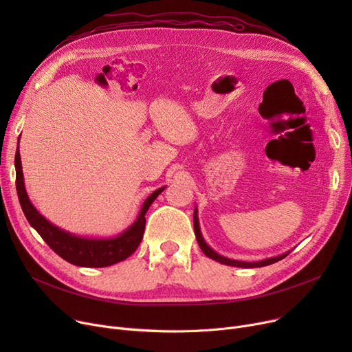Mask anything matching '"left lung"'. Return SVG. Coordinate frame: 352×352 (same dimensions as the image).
Returning <instances> with one entry per match:
<instances>
[{"label":"left lung","instance_id":"left-lung-1","mask_svg":"<svg viewBox=\"0 0 352 352\" xmlns=\"http://www.w3.org/2000/svg\"><path fill=\"white\" fill-rule=\"evenodd\" d=\"M197 208L194 211V231H195V236H197V241H198V245L199 248L202 250V252H204L208 258H211V260H215L221 264L224 265H231V267H241V268H256V267H265V265H271L274 263H278L280 260H283V258H285L289 252H285L283 255H278V256H272V258H267V260H263V261H256V263H247V261H236V260H230V258L227 256H223L219 255L218 252H215L206 241L204 238H202V234H201V230H199V223H198V215H197Z\"/></svg>","mask_w":352,"mask_h":352}]
</instances>
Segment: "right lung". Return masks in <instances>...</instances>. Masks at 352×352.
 <instances>
[{"label": "right lung", "instance_id": "right-lung-1", "mask_svg": "<svg viewBox=\"0 0 352 352\" xmlns=\"http://www.w3.org/2000/svg\"><path fill=\"white\" fill-rule=\"evenodd\" d=\"M15 186L18 199H20L21 208L30 226L41 235L50 248L69 264L89 268L114 265L124 261L138 248L145 230V214L148 208L151 207L154 199L165 188L162 187L154 191L144 201L137 219L120 235L114 238H85L55 227L31 204L24 186L21 157L18 148L15 153Z\"/></svg>", "mask_w": 352, "mask_h": 352}]
</instances>
